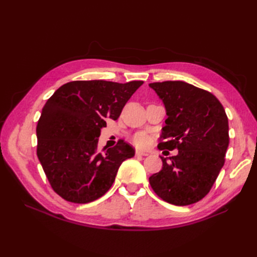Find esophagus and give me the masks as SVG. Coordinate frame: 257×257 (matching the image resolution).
<instances>
[{"mask_svg": "<svg viewBox=\"0 0 257 257\" xmlns=\"http://www.w3.org/2000/svg\"><path fill=\"white\" fill-rule=\"evenodd\" d=\"M136 155L137 157H146V155H148V153L142 150H136Z\"/></svg>", "mask_w": 257, "mask_h": 257, "instance_id": "obj_1", "label": "esophagus"}]
</instances>
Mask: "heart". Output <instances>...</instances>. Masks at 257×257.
<instances>
[{"instance_id":"obj_1","label":"heart","mask_w":257,"mask_h":257,"mask_svg":"<svg viewBox=\"0 0 257 257\" xmlns=\"http://www.w3.org/2000/svg\"><path fill=\"white\" fill-rule=\"evenodd\" d=\"M132 142L138 148H147L151 144V137L145 132H138L132 137Z\"/></svg>"}]
</instances>
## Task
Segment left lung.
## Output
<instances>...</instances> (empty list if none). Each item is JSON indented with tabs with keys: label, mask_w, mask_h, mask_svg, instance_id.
<instances>
[{
	"label": "left lung",
	"mask_w": 257,
	"mask_h": 257,
	"mask_svg": "<svg viewBox=\"0 0 257 257\" xmlns=\"http://www.w3.org/2000/svg\"><path fill=\"white\" fill-rule=\"evenodd\" d=\"M149 87L164 103L167 119L160 150L178 149L161 157L163 167L149 178L163 200L188 206L203 199L220 174L229 144L228 119L212 93L184 81L153 82Z\"/></svg>",
	"instance_id": "1"
}]
</instances>
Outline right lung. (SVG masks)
I'll use <instances>...</instances> for the list:
<instances>
[{"mask_svg":"<svg viewBox=\"0 0 257 257\" xmlns=\"http://www.w3.org/2000/svg\"><path fill=\"white\" fill-rule=\"evenodd\" d=\"M144 81H71L46 102L36 127L37 157L53 191L75 204H87L110 189L134 148L119 141L97 149L106 119L116 120Z\"/></svg>","mask_w":257,"mask_h":257,"instance_id":"right-lung-1","label":"right lung"}]
</instances>
